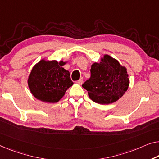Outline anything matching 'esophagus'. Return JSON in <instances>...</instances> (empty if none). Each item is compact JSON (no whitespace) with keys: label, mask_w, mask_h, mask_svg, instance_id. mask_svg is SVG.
Listing matches in <instances>:
<instances>
[{"label":"esophagus","mask_w":159,"mask_h":159,"mask_svg":"<svg viewBox=\"0 0 159 159\" xmlns=\"http://www.w3.org/2000/svg\"><path fill=\"white\" fill-rule=\"evenodd\" d=\"M83 80H84V79H83V78H80V79L79 80H78L77 83L79 84H83Z\"/></svg>","instance_id":"esophagus-1"}]
</instances>
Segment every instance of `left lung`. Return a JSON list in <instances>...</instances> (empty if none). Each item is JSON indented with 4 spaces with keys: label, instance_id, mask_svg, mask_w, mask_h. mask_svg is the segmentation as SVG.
<instances>
[{
    "label": "left lung",
    "instance_id": "obj_1",
    "mask_svg": "<svg viewBox=\"0 0 159 159\" xmlns=\"http://www.w3.org/2000/svg\"><path fill=\"white\" fill-rule=\"evenodd\" d=\"M129 86L126 68L108 55L94 63L91 77L82 86L87 90L91 100L101 104L112 103L123 96Z\"/></svg>",
    "mask_w": 159,
    "mask_h": 159
}]
</instances>
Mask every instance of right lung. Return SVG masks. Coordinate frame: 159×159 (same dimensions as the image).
Masks as SVG:
<instances>
[{
    "mask_svg": "<svg viewBox=\"0 0 159 159\" xmlns=\"http://www.w3.org/2000/svg\"><path fill=\"white\" fill-rule=\"evenodd\" d=\"M65 63L41 60L33 68L28 84L35 98L43 102L56 103L64 96L73 84L69 71L62 67Z\"/></svg>",
    "mask_w": 159,
    "mask_h": 159,
    "instance_id": "add662e5",
    "label": "right lung"
}]
</instances>
